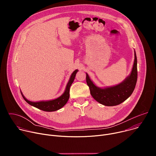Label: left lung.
<instances>
[{"mask_svg": "<svg viewBox=\"0 0 156 156\" xmlns=\"http://www.w3.org/2000/svg\"><path fill=\"white\" fill-rule=\"evenodd\" d=\"M135 59L130 74L120 83L112 86H97L86 73V83L93 98L99 103L106 106L117 105L126 100L133 93L137 81V58L134 50Z\"/></svg>", "mask_w": 156, "mask_h": 156, "instance_id": "left-lung-1", "label": "left lung"}]
</instances>
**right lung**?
I'll return each instance as SVG.
<instances>
[{"label":"right lung","mask_w":156,"mask_h":156,"mask_svg":"<svg viewBox=\"0 0 156 156\" xmlns=\"http://www.w3.org/2000/svg\"><path fill=\"white\" fill-rule=\"evenodd\" d=\"M78 72V70H75L72 73L67 83V84L66 86L65 91L60 96H59L56 99H54L52 100H49V101H41L37 102H33L28 100L24 96L21 91V94L27 103H28L30 105L34 107H36L43 111H46V112H54V111H56L61 108L62 107H63L66 104V102H67L70 98V87L72 84L73 83L75 80L76 74Z\"/></svg>","instance_id":"1"}]
</instances>
